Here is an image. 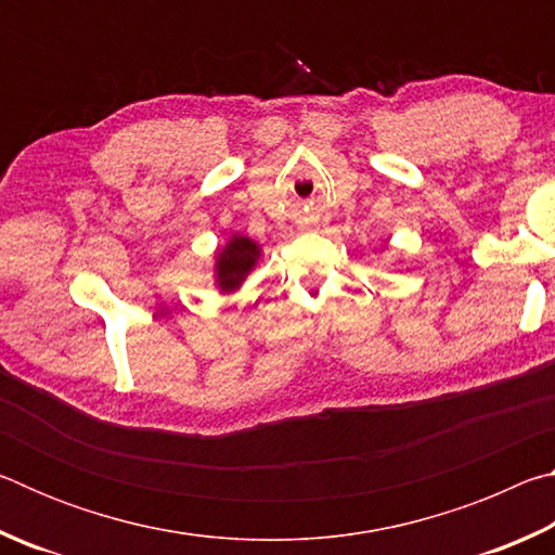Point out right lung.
I'll list each match as a JSON object with an SVG mask.
<instances>
[{
  "label": "right lung",
  "instance_id": "add662e5",
  "mask_svg": "<svg viewBox=\"0 0 555 555\" xmlns=\"http://www.w3.org/2000/svg\"><path fill=\"white\" fill-rule=\"evenodd\" d=\"M261 257V244L255 240L244 237V234H232L224 242V247L215 251V284L222 294H232L237 291L244 279L251 274Z\"/></svg>",
  "mask_w": 555,
  "mask_h": 555
}]
</instances>
